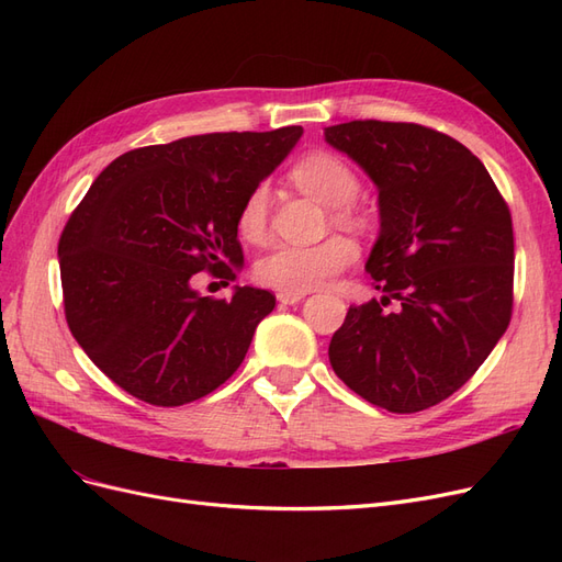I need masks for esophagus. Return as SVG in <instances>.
Instances as JSON below:
<instances>
[{"label":"esophagus","instance_id":"34e87169","mask_svg":"<svg viewBox=\"0 0 562 562\" xmlns=\"http://www.w3.org/2000/svg\"><path fill=\"white\" fill-rule=\"evenodd\" d=\"M277 300L281 302V304H297V302H302L304 300V293H279L277 295Z\"/></svg>","mask_w":562,"mask_h":562}]
</instances>
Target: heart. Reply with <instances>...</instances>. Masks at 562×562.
I'll return each instance as SVG.
<instances>
[{
  "instance_id": "b5f03b06",
  "label": "heart",
  "mask_w": 562,
  "mask_h": 562,
  "mask_svg": "<svg viewBox=\"0 0 562 562\" xmlns=\"http://www.w3.org/2000/svg\"><path fill=\"white\" fill-rule=\"evenodd\" d=\"M291 178L302 192L333 209L335 223H359L353 201L361 192V180L342 157L333 155V151H312V155H304L295 161ZM269 203L271 196L267 184L252 187L244 199L239 215H236V229L246 241L258 244L265 239ZM356 255H359L356 244L345 236H330V239L314 246L281 244L258 260L255 279L283 293H310L318 285H326L339 271H345L356 260Z\"/></svg>"
}]
</instances>
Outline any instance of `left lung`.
Listing matches in <instances>:
<instances>
[{
    "label": "left lung",
    "instance_id": "left-lung-1",
    "mask_svg": "<svg viewBox=\"0 0 562 562\" xmlns=\"http://www.w3.org/2000/svg\"><path fill=\"white\" fill-rule=\"evenodd\" d=\"M378 187L380 236L366 271L398 299L349 307L328 347L335 375L389 413L446 401L495 349L514 307L512 213L479 157L403 122L323 131Z\"/></svg>",
    "mask_w": 562,
    "mask_h": 562
}]
</instances>
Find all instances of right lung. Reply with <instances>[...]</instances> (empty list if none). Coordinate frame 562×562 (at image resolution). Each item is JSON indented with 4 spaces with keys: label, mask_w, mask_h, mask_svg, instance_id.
Instances as JSON below:
<instances>
[{
    "label": "right lung",
    "mask_w": 562,
    "mask_h": 562,
    "mask_svg": "<svg viewBox=\"0 0 562 562\" xmlns=\"http://www.w3.org/2000/svg\"><path fill=\"white\" fill-rule=\"evenodd\" d=\"M302 126L206 133L116 157L67 220L58 244L65 318L105 375L149 405L203 398L241 366L277 297L234 285L203 297L196 271L234 279L236 215L291 155Z\"/></svg>",
    "instance_id": "right-lung-1"
}]
</instances>
